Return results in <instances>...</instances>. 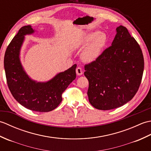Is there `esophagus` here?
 Instances as JSON below:
<instances>
[{
	"label": "esophagus",
	"instance_id": "34e87169",
	"mask_svg": "<svg viewBox=\"0 0 151 151\" xmlns=\"http://www.w3.org/2000/svg\"><path fill=\"white\" fill-rule=\"evenodd\" d=\"M76 74H77V75L81 76L83 74V70L81 68V67H77L76 69Z\"/></svg>",
	"mask_w": 151,
	"mask_h": 151
}]
</instances>
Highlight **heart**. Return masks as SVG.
<instances>
[{
  "instance_id": "b5f03b06",
  "label": "heart",
  "mask_w": 151,
  "mask_h": 151,
  "mask_svg": "<svg viewBox=\"0 0 151 151\" xmlns=\"http://www.w3.org/2000/svg\"><path fill=\"white\" fill-rule=\"evenodd\" d=\"M107 41L106 36L99 32H93L86 35L82 41V45L88 46L82 53V58L86 62H93L101 55Z\"/></svg>"
}]
</instances>
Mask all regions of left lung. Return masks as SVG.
Returning a JSON list of instances; mask_svg holds the SVG:
<instances>
[{"instance_id":"8db88e82","label":"left lung","mask_w":151,"mask_h":151,"mask_svg":"<svg viewBox=\"0 0 151 151\" xmlns=\"http://www.w3.org/2000/svg\"><path fill=\"white\" fill-rule=\"evenodd\" d=\"M116 32L111 45L84 66L89 101L98 110H112L127 103L142 82L144 58L139 44L126 27L121 25Z\"/></svg>"}]
</instances>
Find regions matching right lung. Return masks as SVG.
Listing matches in <instances>:
<instances>
[{
    "label": "right lung",
    "instance_id": "1",
    "mask_svg": "<svg viewBox=\"0 0 151 151\" xmlns=\"http://www.w3.org/2000/svg\"><path fill=\"white\" fill-rule=\"evenodd\" d=\"M34 32L30 25L21 27L8 46L4 59L6 81L19 104L32 111L48 112L58 107L63 91L76 78V64L47 82L32 81L22 68L19 54L24 36Z\"/></svg>",
    "mask_w": 151,
    "mask_h": 151
}]
</instances>
